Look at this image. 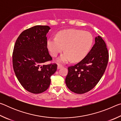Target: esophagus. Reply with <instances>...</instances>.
Listing matches in <instances>:
<instances>
[{"label": "esophagus", "mask_w": 121, "mask_h": 121, "mask_svg": "<svg viewBox=\"0 0 121 121\" xmlns=\"http://www.w3.org/2000/svg\"><path fill=\"white\" fill-rule=\"evenodd\" d=\"M62 67V65H58V66H57V69H59L61 68Z\"/></svg>", "instance_id": "34e87169"}]
</instances>
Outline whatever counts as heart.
<instances>
[{
  "instance_id": "b5f03b06",
  "label": "heart",
  "mask_w": 121,
  "mask_h": 121,
  "mask_svg": "<svg viewBox=\"0 0 121 121\" xmlns=\"http://www.w3.org/2000/svg\"><path fill=\"white\" fill-rule=\"evenodd\" d=\"M93 44V37L89 32L66 29L59 31L56 38H51L47 47L53 56L56 57L64 50L65 52L57 59V62L65 63L68 61L78 62L86 56Z\"/></svg>"
}]
</instances>
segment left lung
Here are the masks:
<instances>
[{
	"label": "left lung",
	"mask_w": 121,
	"mask_h": 121,
	"mask_svg": "<svg viewBox=\"0 0 121 121\" xmlns=\"http://www.w3.org/2000/svg\"><path fill=\"white\" fill-rule=\"evenodd\" d=\"M108 52L101 37H95V43L87 56L73 66L68 68L65 82L67 87L77 94H83L94 88L105 73Z\"/></svg>",
	"instance_id": "left-lung-1"
}]
</instances>
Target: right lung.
Listing matches in <instances>:
<instances>
[{
  "instance_id": "1",
  "label": "right lung",
  "mask_w": 121,
  "mask_h": 121,
  "mask_svg": "<svg viewBox=\"0 0 121 121\" xmlns=\"http://www.w3.org/2000/svg\"><path fill=\"white\" fill-rule=\"evenodd\" d=\"M51 28L36 26L20 35L13 53L14 71L18 81L26 91L34 94L43 92L51 83L56 64L45 65L52 60L47 48V37Z\"/></svg>"
}]
</instances>
